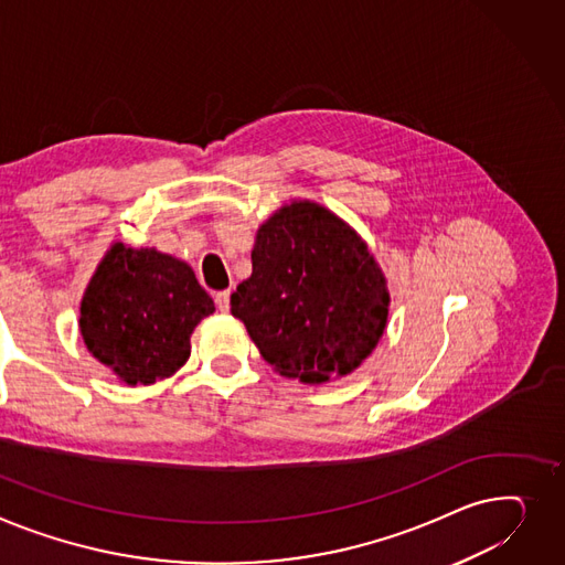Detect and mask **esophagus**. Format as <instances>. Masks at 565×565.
Returning <instances> with one entry per match:
<instances>
[{"label":"esophagus","instance_id":"1","mask_svg":"<svg viewBox=\"0 0 565 565\" xmlns=\"http://www.w3.org/2000/svg\"><path fill=\"white\" fill-rule=\"evenodd\" d=\"M215 307H217L222 313L230 311V290H222V292L215 295Z\"/></svg>","mask_w":565,"mask_h":565}]
</instances>
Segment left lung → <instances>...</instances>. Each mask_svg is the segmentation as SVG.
Returning a JSON list of instances; mask_svg holds the SVG:
<instances>
[{"label":"left lung","mask_w":565,"mask_h":565,"mask_svg":"<svg viewBox=\"0 0 565 565\" xmlns=\"http://www.w3.org/2000/svg\"><path fill=\"white\" fill-rule=\"evenodd\" d=\"M388 305L386 277L359 234L299 200L258 227L252 277L232 295V316L281 377L324 384L377 348Z\"/></svg>","instance_id":"left-lung-1"}]
</instances>
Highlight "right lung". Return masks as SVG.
I'll return each mask as SVG.
<instances>
[{
    "label": "right lung",
    "instance_id": "obj_1",
    "mask_svg": "<svg viewBox=\"0 0 565 565\" xmlns=\"http://www.w3.org/2000/svg\"><path fill=\"white\" fill-rule=\"evenodd\" d=\"M215 311L188 263L154 247L113 243L82 299L88 352L129 384L170 377L191 356V333Z\"/></svg>",
    "mask_w": 565,
    "mask_h": 565
}]
</instances>
